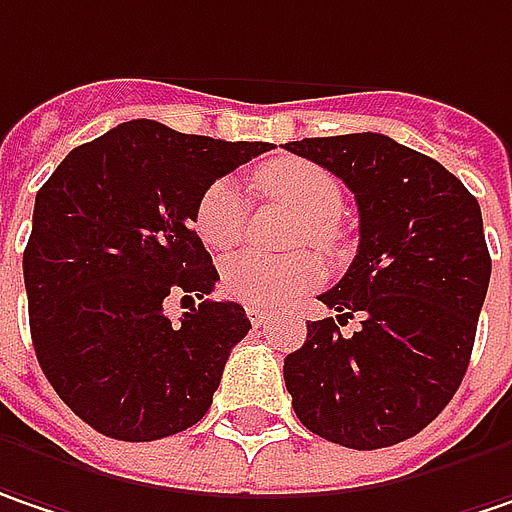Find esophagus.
I'll return each mask as SVG.
<instances>
[{"label":"esophagus","mask_w":512,"mask_h":512,"mask_svg":"<svg viewBox=\"0 0 512 512\" xmlns=\"http://www.w3.org/2000/svg\"><path fill=\"white\" fill-rule=\"evenodd\" d=\"M246 318L252 321V327H263L269 321V313L260 310V307H246Z\"/></svg>","instance_id":"esophagus-1"}]
</instances>
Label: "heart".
Instances as JSON below:
<instances>
[{
	"label": "heart",
	"instance_id": "heart-1",
	"mask_svg": "<svg viewBox=\"0 0 512 512\" xmlns=\"http://www.w3.org/2000/svg\"><path fill=\"white\" fill-rule=\"evenodd\" d=\"M257 188L266 196L289 205L295 214L304 217L301 240H310L318 246L336 243V217L342 214L345 191L342 182L327 167L281 156L255 170ZM246 226L243 194L237 182L217 179L211 182L194 211V228L199 240L223 252L231 249ZM324 275V263L313 252H295L286 257H266L257 252H240L228 257L220 269V286L234 301H243L249 307H284L304 289L316 286Z\"/></svg>",
	"mask_w": 512,
	"mask_h": 512
}]
</instances>
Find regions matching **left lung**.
I'll return each mask as SVG.
<instances>
[{"mask_svg":"<svg viewBox=\"0 0 512 512\" xmlns=\"http://www.w3.org/2000/svg\"><path fill=\"white\" fill-rule=\"evenodd\" d=\"M284 147L336 173L359 205V252L318 295L339 316L310 321L304 347L284 359L292 408L347 449L394 446L423 432L466 374L493 269L478 199L440 162L379 133ZM353 315L360 330L342 337Z\"/></svg>","mask_w":512,"mask_h":512,"instance_id":"left-lung-1","label":"left lung"}]
</instances>
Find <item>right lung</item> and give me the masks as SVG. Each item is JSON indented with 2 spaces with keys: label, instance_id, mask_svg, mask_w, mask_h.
Masks as SVG:
<instances>
[{
  "label": "right lung",
  "instance_id": "right-lung-1",
  "mask_svg": "<svg viewBox=\"0 0 512 512\" xmlns=\"http://www.w3.org/2000/svg\"><path fill=\"white\" fill-rule=\"evenodd\" d=\"M266 150L141 118L75 147L37 191L22 255L31 342L57 397L95 432L159 440L211 408L252 324L240 304L208 298L220 275L194 211L211 182ZM176 294L192 304L179 325L164 316Z\"/></svg>",
  "mask_w": 512,
  "mask_h": 512
}]
</instances>
